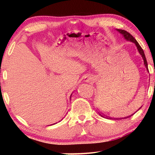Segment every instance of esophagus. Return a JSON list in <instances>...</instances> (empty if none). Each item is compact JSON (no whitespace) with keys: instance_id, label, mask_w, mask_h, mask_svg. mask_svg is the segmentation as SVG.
<instances>
[{"instance_id":"1","label":"esophagus","mask_w":155,"mask_h":155,"mask_svg":"<svg viewBox=\"0 0 155 155\" xmlns=\"http://www.w3.org/2000/svg\"><path fill=\"white\" fill-rule=\"evenodd\" d=\"M90 78H86L84 81H90Z\"/></svg>"}]
</instances>
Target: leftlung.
<instances>
[{"mask_svg": "<svg viewBox=\"0 0 155 155\" xmlns=\"http://www.w3.org/2000/svg\"><path fill=\"white\" fill-rule=\"evenodd\" d=\"M117 31L120 32V33H121V34H122V35H123L124 38H125L126 40H127V41H130L131 42H133V43H134L135 44H136V46L137 49H138V51H139V53L140 54V55H141L142 58H143V63H144L145 66H146V68H147V71H149V69H148V65H147V59H146V57H145L144 52H143V49H142V48L140 47V46L139 45V44L138 43V41H137L136 40V39H135V38H133V35H131L130 33H129L128 32H127L126 31H124V30H120V29H117ZM140 108H141V107H140ZM140 108H139V109H140ZM139 109H138V110H139ZM100 115H101V117H103V115H101V114H100ZM131 116H132V115H131ZM131 116H130V117H131ZM127 117H125V118H127ZM107 118H108V117H107ZM110 119H111V118H110ZM120 119L121 120V119H123V118H120Z\"/></svg>", "mask_w": 155, "mask_h": 155, "instance_id": "8db88e82", "label": "left lung"}]
</instances>
